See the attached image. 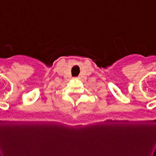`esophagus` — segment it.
Masks as SVG:
<instances>
[{
    "mask_svg": "<svg viewBox=\"0 0 156 156\" xmlns=\"http://www.w3.org/2000/svg\"><path fill=\"white\" fill-rule=\"evenodd\" d=\"M73 79L74 80H77V78H76V77H75V78H73Z\"/></svg>",
    "mask_w": 156,
    "mask_h": 156,
    "instance_id": "1",
    "label": "esophagus"
}]
</instances>
